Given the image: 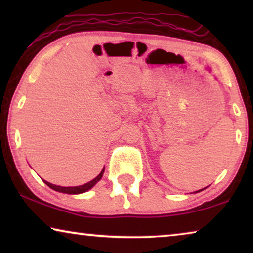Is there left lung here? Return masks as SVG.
<instances>
[{"label":"left lung","mask_w":253,"mask_h":253,"mask_svg":"<svg viewBox=\"0 0 253 253\" xmlns=\"http://www.w3.org/2000/svg\"><path fill=\"white\" fill-rule=\"evenodd\" d=\"M199 191H202V190H199ZM199 191H197V192H199Z\"/></svg>","instance_id":"obj_1"}]
</instances>
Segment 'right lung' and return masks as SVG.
<instances>
[{"instance_id":"1","label":"right lung","mask_w":253,"mask_h":253,"mask_svg":"<svg viewBox=\"0 0 253 253\" xmlns=\"http://www.w3.org/2000/svg\"><path fill=\"white\" fill-rule=\"evenodd\" d=\"M103 171H105V168L102 169V171L100 172V174L96 176L94 179H92L91 182L86 183L84 185H79V186H60V185H55V184H51V183L47 182V181H43L46 184L51 188L55 191H58V192H63V193H70V195H76V193H83V192H86L87 190H89L91 188H93L96 183H98L100 179H101L102 175H103Z\"/></svg>"}]
</instances>
